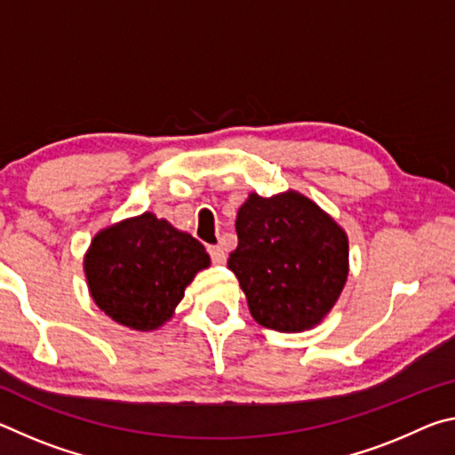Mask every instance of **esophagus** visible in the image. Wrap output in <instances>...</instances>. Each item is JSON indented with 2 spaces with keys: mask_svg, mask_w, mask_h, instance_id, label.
<instances>
[{
  "mask_svg": "<svg viewBox=\"0 0 455 455\" xmlns=\"http://www.w3.org/2000/svg\"><path fill=\"white\" fill-rule=\"evenodd\" d=\"M209 252H211V259L214 265H222L227 260V255H225V249H222L220 244H214V246H209Z\"/></svg>",
  "mask_w": 455,
  "mask_h": 455,
  "instance_id": "1",
  "label": "esophagus"
}]
</instances>
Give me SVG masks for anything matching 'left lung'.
<instances>
[{"label": "left lung", "mask_w": 455, "mask_h": 455, "mask_svg": "<svg viewBox=\"0 0 455 455\" xmlns=\"http://www.w3.org/2000/svg\"><path fill=\"white\" fill-rule=\"evenodd\" d=\"M228 268L259 325L299 333L327 317L349 275V238L297 190L251 192L236 212Z\"/></svg>", "instance_id": "obj_1"}]
</instances>
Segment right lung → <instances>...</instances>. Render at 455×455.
Returning <instances> with one entry per match:
<instances>
[{"instance_id":"obj_1","label":"right lung","mask_w":455,"mask_h":455,"mask_svg":"<svg viewBox=\"0 0 455 455\" xmlns=\"http://www.w3.org/2000/svg\"><path fill=\"white\" fill-rule=\"evenodd\" d=\"M211 257L195 236L154 212L100 230L84 255L88 291L118 325L154 331L172 319L184 289Z\"/></svg>"}]
</instances>
